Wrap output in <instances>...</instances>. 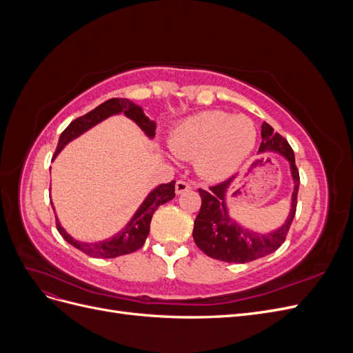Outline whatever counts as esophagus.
<instances>
[{"mask_svg": "<svg viewBox=\"0 0 353 353\" xmlns=\"http://www.w3.org/2000/svg\"><path fill=\"white\" fill-rule=\"evenodd\" d=\"M191 187L188 183H185V181H178V183L175 184V191L176 194H183L185 193V191H188Z\"/></svg>", "mask_w": 353, "mask_h": 353, "instance_id": "1", "label": "esophagus"}]
</instances>
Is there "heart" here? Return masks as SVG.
Here are the masks:
<instances>
[{"label":"heart","instance_id":"heart-1","mask_svg":"<svg viewBox=\"0 0 353 353\" xmlns=\"http://www.w3.org/2000/svg\"><path fill=\"white\" fill-rule=\"evenodd\" d=\"M256 144V126L245 116L201 112L179 122L168 138L176 157L194 159L196 172L208 181H223L237 172Z\"/></svg>","mask_w":353,"mask_h":353}]
</instances>
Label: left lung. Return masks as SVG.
Wrapping results in <instances>:
<instances>
[{
  "mask_svg": "<svg viewBox=\"0 0 353 353\" xmlns=\"http://www.w3.org/2000/svg\"><path fill=\"white\" fill-rule=\"evenodd\" d=\"M262 143L259 154L275 153L284 157L293 179V193L290 201V212L283 222V225L268 232H258L253 228L244 227L237 219H234L228 209L227 194L237 175L222 184L210 187L209 190H199L201 197V208L194 221L193 239L197 248L213 259L228 263L252 262L266 254H271L284 243L290 228L297 205V191L301 179L294 163V153L284 138L274 132V128L266 122L262 123Z\"/></svg>",
  "mask_w": 353,
  "mask_h": 353,
  "instance_id": "1",
  "label": "left lung"
}]
</instances>
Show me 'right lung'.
Masks as SVG:
<instances>
[{
    "label": "right lung",
    "instance_id": "right-lung-1",
    "mask_svg": "<svg viewBox=\"0 0 353 353\" xmlns=\"http://www.w3.org/2000/svg\"><path fill=\"white\" fill-rule=\"evenodd\" d=\"M121 113H123L126 117H130L131 121H134L138 126H140L141 131L148 138H154L156 125L154 122L148 119L140 105L128 99H112V100L104 101L103 104L99 105V108H95L90 113L83 114L78 117V119L70 122V125L61 132L59 138V144L52 160H54L63 148H65L70 141H73L74 138H78L82 134L90 131L91 128L105 121L108 117L121 114ZM174 197H175V181H170L168 184H160L154 187L150 193L147 194L140 208L135 210L132 218L128 221V223L121 231H117L109 239L99 240V241L90 243V241H81V240L73 239L70 234L61 227L57 215H56V225L59 232L61 234V237L65 239L69 244H72L73 248L83 252L85 254L92 256V258H100V259L117 258V256L132 253L140 248H143L148 232H150V222L153 218V213L160 205H165L166 201L172 200ZM51 206L54 209V205H52V203Z\"/></svg>",
    "mask_w": 353,
    "mask_h": 353
}]
</instances>
